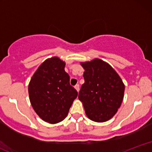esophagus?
<instances>
[{
    "instance_id": "obj_1",
    "label": "esophagus",
    "mask_w": 152,
    "mask_h": 152,
    "mask_svg": "<svg viewBox=\"0 0 152 152\" xmlns=\"http://www.w3.org/2000/svg\"><path fill=\"white\" fill-rule=\"evenodd\" d=\"M74 88H76V91H77L78 92V91H79V89H80V88H79V84H76V86H74Z\"/></svg>"
}]
</instances>
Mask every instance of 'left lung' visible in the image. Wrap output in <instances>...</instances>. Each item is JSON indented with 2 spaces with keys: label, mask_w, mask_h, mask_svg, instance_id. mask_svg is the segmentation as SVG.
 <instances>
[{
  "label": "left lung",
  "mask_w": 152,
  "mask_h": 152,
  "mask_svg": "<svg viewBox=\"0 0 152 152\" xmlns=\"http://www.w3.org/2000/svg\"><path fill=\"white\" fill-rule=\"evenodd\" d=\"M81 66L85 69V82L78 99L83 102L86 116L96 122L108 121L121 106L124 84L114 69L101 59L81 63Z\"/></svg>",
  "instance_id": "1"
}]
</instances>
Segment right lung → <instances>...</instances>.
<instances>
[{
	"label": "right lung",
	"mask_w": 152,
	"mask_h": 152,
	"mask_svg": "<svg viewBox=\"0 0 152 152\" xmlns=\"http://www.w3.org/2000/svg\"><path fill=\"white\" fill-rule=\"evenodd\" d=\"M65 63L58 57L47 59L34 73L28 85L30 102L43 121L56 124L66 117L78 92L70 85Z\"/></svg>",
	"instance_id": "add662e5"
}]
</instances>
